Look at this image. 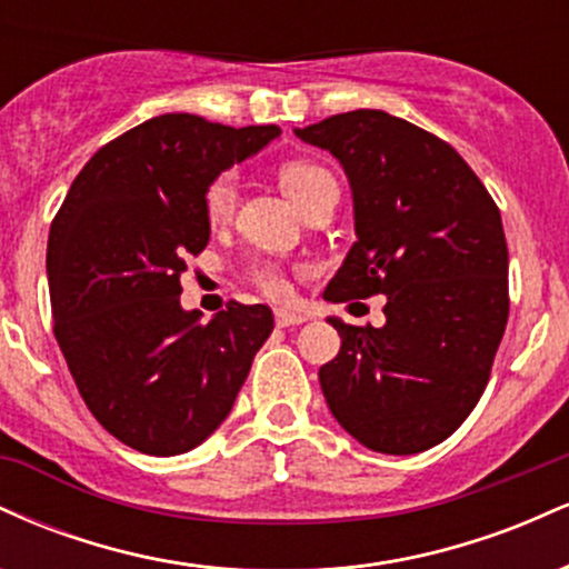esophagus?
<instances>
[{
    "instance_id": "esophagus-1",
    "label": "esophagus",
    "mask_w": 569,
    "mask_h": 569,
    "mask_svg": "<svg viewBox=\"0 0 569 569\" xmlns=\"http://www.w3.org/2000/svg\"><path fill=\"white\" fill-rule=\"evenodd\" d=\"M307 321V316H302V312H293V310H286V307H280V310H276V323L280 326V329H286V326H297Z\"/></svg>"
}]
</instances>
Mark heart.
Instances as JSON below:
<instances>
[{
	"label": "heart",
	"mask_w": 569,
	"mask_h": 569,
	"mask_svg": "<svg viewBox=\"0 0 569 569\" xmlns=\"http://www.w3.org/2000/svg\"><path fill=\"white\" fill-rule=\"evenodd\" d=\"M280 184H283V192L289 194L293 206L302 211V208L316 198V192H321L326 184H335V176L326 171L323 166H316V162H291L280 171ZM234 200H238V176L232 171L219 173L217 179L211 181L206 189V213L213 224H224L227 219L232 217ZM253 280L267 293H283L286 283L280 278L276 267H257L253 270Z\"/></svg>",
	"instance_id": "1"
}]
</instances>
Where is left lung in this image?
<instances>
[{
    "mask_svg": "<svg viewBox=\"0 0 569 569\" xmlns=\"http://www.w3.org/2000/svg\"><path fill=\"white\" fill-rule=\"evenodd\" d=\"M293 133L337 158L352 192L356 243L323 299L385 297L380 329L326 318L342 339L318 371L326 403L367 449L426 452L473 411L506 331L498 206L447 141L382 109Z\"/></svg>",
    "mask_w": 569,
    "mask_h": 569,
    "instance_id": "8db88e82",
    "label": "left lung"
}]
</instances>
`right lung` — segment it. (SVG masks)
Listing matches in <instances>:
<instances>
[{
  "label": "right lung",
  "instance_id": "obj_1",
  "mask_svg": "<svg viewBox=\"0 0 569 569\" xmlns=\"http://www.w3.org/2000/svg\"><path fill=\"white\" fill-rule=\"evenodd\" d=\"M278 126L230 128L160 114L84 162L48 238L56 339L77 390L114 439L184 455L232 411L272 331L264 305L208 323L181 307L184 257L211 238L206 189L262 152Z\"/></svg>",
  "mask_w": 569,
  "mask_h": 569
}]
</instances>
